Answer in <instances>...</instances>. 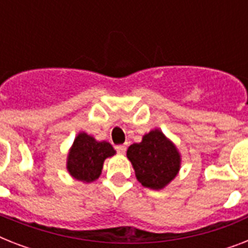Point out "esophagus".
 <instances>
[{"label":"esophagus","mask_w":248,"mask_h":248,"mask_svg":"<svg viewBox=\"0 0 248 248\" xmlns=\"http://www.w3.org/2000/svg\"><path fill=\"white\" fill-rule=\"evenodd\" d=\"M116 151L121 153V155H124V152H126V145H117Z\"/></svg>","instance_id":"1"}]
</instances>
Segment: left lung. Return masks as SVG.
I'll list each match as a JSON object with an SVG mask.
<instances>
[{"instance_id":"obj_1","label":"left lung","mask_w":248,"mask_h":248,"mask_svg":"<svg viewBox=\"0 0 248 248\" xmlns=\"http://www.w3.org/2000/svg\"><path fill=\"white\" fill-rule=\"evenodd\" d=\"M127 158L134 166L138 181L155 190L165 188L180 169L176 147L159 130L144 135L141 143L130 145Z\"/></svg>"}]
</instances>
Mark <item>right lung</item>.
Segmentation results:
<instances>
[{
    "mask_svg": "<svg viewBox=\"0 0 248 248\" xmlns=\"http://www.w3.org/2000/svg\"><path fill=\"white\" fill-rule=\"evenodd\" d=\"M114 155L116 151L110 144L96 141L93 136L81 132L69 151L67 169L77 180L90 183L100 176L105 158Z\"/></svg>",
    "mask_w": 248,
    "mask_h": 248,
    "instance_id": "add662e5",
    "label": "right lung"
}]
</instances>
